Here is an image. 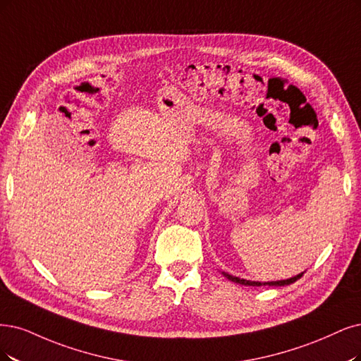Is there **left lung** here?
Wrapping results in <instances>:
<instances>
[{"label":"left lung","instance_id":"obj_1","mask_svg":"<svg viewBox=\"0 0 361 361\" xmlns=\"http://www.w3.org/2000/svg\"><path fill=\"white\" fill-rule=\"evenodd\" d=\"M223 275L228 278V279H231V281H233V283H238V284H243V286H252V287H259V286H288V284H291V283H295V281H298V279L303 275V272L302 274H299V275H296V276H293V278H290V279H281V281H271V283H256V281H247V279H243V278H238V276H232V275H229V274H224L223 272Z\"/></svg>","mask_w":361,"mask_h":361}]
</instances>
